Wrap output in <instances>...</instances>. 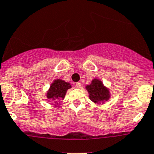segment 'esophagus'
Instances as JSON below:
<instances>
[{"instance_id": "34e87169", "label": "esophagus", "mask_w": 154, "mask_h": 154, "mask_svg": "<svg viewBox=\"0 0 154 154\" xmlns=\"http://www.w3.org/2000/svg\"><path fill=\"white\" fill-rule=\"evenodd\" d=\"M74 86L76 88H80L81 87V84L80 82H77V83H75Z\"/></svg>"}]
</instances>
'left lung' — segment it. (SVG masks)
Masks as SVG:
<instances>
[{
  "instance_id": "8db88e82",
  "label": "left lung",
  "mask_w": 154,
  "mask_h": 154,
  "mask_svg": "<svg viewBox=\"0 0 154 154\" xmlns=\"http://www.w3.org/2000/svg\"><path fill=\"white\" fill-rule=\"evenodd\" d=\"M86 88L89 93L90 99L95 103H101L104 101H107L110 96L108 89L106 88L102 81L98 79L93 80L91 85H87Z\"/></svg>"
}]
</instances>
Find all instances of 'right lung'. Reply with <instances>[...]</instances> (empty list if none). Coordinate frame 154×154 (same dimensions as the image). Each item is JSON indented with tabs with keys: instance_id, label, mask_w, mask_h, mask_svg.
I'll use <instances>...</instances> for the list:
<instances>
[{
	"instance_id": "right-lung-1",
	"label": "right lung",
	"mask_w": 154,
	"mask_h": 154,
	"mask_svg": "<svg viewBox=\"0 0 154 154\" xmlns=\"http://www.w3.org/2000/svg\"><path fill=\"white\" fill-rule=\"evenodd\" d=\"M71 88L69 83L65 82L62 80H55L51 85L47 93L48 99H52L57 102L59 99H64L66 91ZM55 102V103H56Z\"/></svg>"
}]
</instances>
